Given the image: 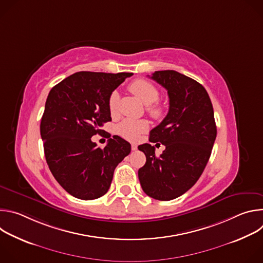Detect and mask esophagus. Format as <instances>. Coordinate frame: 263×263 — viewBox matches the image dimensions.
Here are the masks:
<instances>
[{
  "label": "esophagus",
  "mask_w": 263,
  "mask_h": 263,
  "mask_svg": "<svg viewBox=\"0 0 263 263\" xmlns=\"http://www.w3.org/2000/svg\"><path fill=\"white\" fill-rule=\"evenodd\" d=\"M131 148H132V151H136V149H137V145H136L135 143H132V144H131Z\"/></svg>",
  "instance_id": "esophagus-1"
}]
</instances>
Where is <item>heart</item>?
Instances as JSON below:
<instances>
[{
  "label": "heart",
  "mask_w": 263,
  "mask_h": 263,
  "mask_svg": "<svg viewBox=\"0 0 263 263\" xmlns=\"http://www.w3.org/2000/svg\"><path fill=\"white\" fill-rule=\"evenodd\" d=\"M129 90L134 93L137 98H139L144 104H147L146 111L147 114L155 118L159 119L163 115V108L161 105L155 103L159 99V90L158 88L144 79H137L133 81L129 85ZM118 102H119V93L114 91L108 100V107L110 114L114 116L117 114L118 110ZM148 125L145 121H134V120H125L119 126V133L124 138L128 140H135L140 133L144 132L147 129Z\"/></svg>",
  "instance_id": "b5f03b06"
}]
</instances>
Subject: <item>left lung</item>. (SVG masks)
<instances>
[{
  "label": "left lung",
  "instance_id": "1",
  "mask_svg": "<svg viewBox=\"0 0 263 263\" xmlns=\"http://www.w3.org/2000/svg\"><path fill=\"white\" fill-rule=\"evenodd\" d=\"M149 78L170 98L168 114L148 138L165 149L157 157L149 143L138 146L146 157L138 178L148 197L170 201L191 190L201 177L216 137L214 112L206 89L196 80L176 70H157Z\"/></svg>",
  "mask_w": 263,
  "mask_h": 263
}]
</instances>
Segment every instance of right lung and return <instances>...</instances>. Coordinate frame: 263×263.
<instances>
[{
	"mask_svg": "<svg viewBox=\"0 0 263 263\" xmlns=\"http://www.w3.org/2000/svg\"><path fill=\"white\" fill-rule=\"evenodd\" d=\"M132 74L78 71L48 96L41 123L46 160L57 182L74 198L104 196L116 167L131 152V144L118 135L109 138L104 148L91 137L111 121L110 95Z\"/></svg>",
	"mask_w": 263,
	"mask_h": 263,
	"instance_id": "obj_1",
	"label": "right lung"
}]
</instances>
